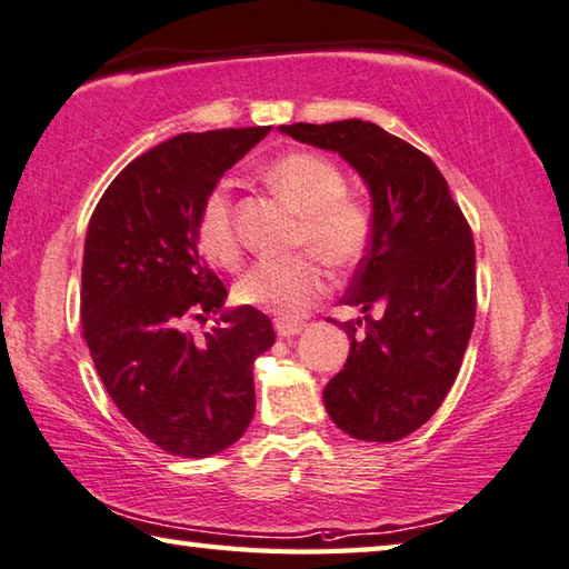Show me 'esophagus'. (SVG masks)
<instances>
[{"label":"esophagus","mask_w":569,"mask_h":569,"mask_svg":"<svg viewBox=\"0 0 569 569\" xmlns=\"http://www.w3.org/2000/svg\"><path fill=\"white\" fill-rule=\"evenodd\" d=\"M305 322H295V320H282V317H279V320H274V330H277V335L279 337H295V335H300L302 330H305Z\"/></svg>","instance_id":"1"}]
</instances>
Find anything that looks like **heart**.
I'll list each match as a JSON object with an SVG mask.
<instances>
[{
    "label": "heart",
    "instance_id": "b5f03b06",
    "mask_svg": "<svg viewBox=\"0 0 569 569\" xmlns=\"http://www.w3.org/2000/svg\"><path fill=\"white\" fill-rule=\"evenodd\" d=\"M262 177L267 187L300 214L290 244L310 252L262 259L239 279L234 297L282 320H295L327 292V272L320 259L337 272L362 262L375 234V209L362 194L347 189L340 164L317 152L279 157L264 167ZM197 242L214 264H239L242 247L227 184H217L204 197L197 219Z\"/></svg>",
    "mask_w": 569,
    "mask_h": 569
}]
</instances>
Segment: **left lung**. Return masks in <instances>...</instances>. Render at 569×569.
Masks as SVG:
<instances>
[{
	"label": "left lung",
	"instance_id": "left-lung-1",
	"mask_svg": "<svg viewBox=\"0 0 569 569\" xmlns=\"http://www.w3.org/2000/svg\"><path fill=\"white\" fill-rule=\"evenodd\" d=\"M282 132L345 157L372 192V242L342 297L365 320L342 325L350 357L325 407L355 440L397 442L430 420L460 372L477 310L472 229L432 159L382 127L342 119Z\"/></svg>",
	"mask_w": 569,
	"mask_h": 569
}]
</instances>
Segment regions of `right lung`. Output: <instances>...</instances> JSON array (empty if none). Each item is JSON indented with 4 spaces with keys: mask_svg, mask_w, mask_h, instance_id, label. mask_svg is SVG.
I'll use <instances>...</instances> for the list:
<instances>
[{
    "mask_svg": "<svg viewBox=\"0 0 569 569\" xmlns=\"http://www.w3.org/2000/svg\"><path fill=\"white\" fill-rule=\"evenodd\" d=\"M269 127L184 132L132 159L99 199L84 239L82 335L117 410L159 450L209 457L252 422V365L274 345L269 317L217 315L227 287L199 254L204 197Z\"/></svg>",
    "mask_w": 569,
    "mask_h": 569,
    "instance_id": "obj_1",
    "label": "right lung"
}]
</instances>
